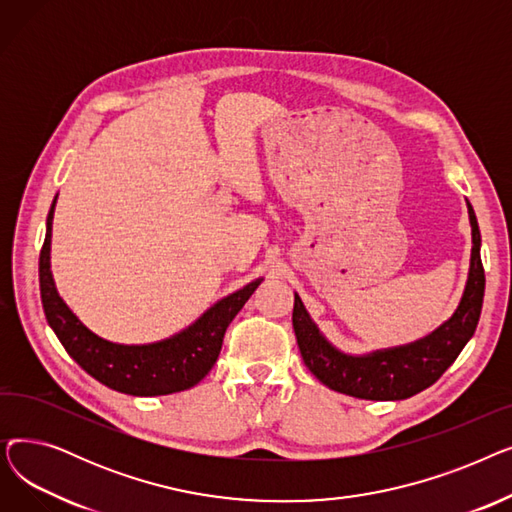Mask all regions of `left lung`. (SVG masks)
Here are the masks:
<instances>
[{"instance_id":"left-lung-1","label":"left lung","mask_w":512,"mask_h":512,"mask_svg":"<svg viewBox=\"0 0 512 512\" xmlns=\"http://www.w3.org/2000/svg\"><path fill=\"white\" fill-rule=\"evenodd\" d=\"M467 209L473 249L463 299L446 324L417 342L361 357L346 355L317 330L301 297L294 294L292 328L305 365L321 384L365 400H402L440 380V375L454 363L473 336L483 305V290H486V274L479 255L481 236L469 201Z\"/></svg>"}]
</instances>
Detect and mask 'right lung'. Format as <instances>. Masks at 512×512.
<instances>
[{"instance_id": "1", "label": "right lung", "mask_w": 512, "mask_h": 512, "mask_svg": "<svg viewBox=\"0 0 512 512\" xmlns=\"http://www.w3.org/2000/svg\"><path fill=\"white\" fill-rule=\"evenodd\" d=\"M56 199L47 215V234L39 255V286L47 324L66 353L103 386L132 396H161L193 388L218 361L226 328L249 301L263 278L232 292L207 309L193 326L153 344H116L83 326L62 301L49 270L51 222Z\"/></svg>"}]
</instances>
